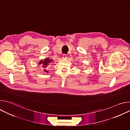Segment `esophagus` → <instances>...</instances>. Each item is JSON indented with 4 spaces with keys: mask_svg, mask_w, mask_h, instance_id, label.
Returning <instances> with one entry per match:
<instances>
[{
    "mask_svg": "<svg viewBox=\"0 0 130 130\" xmlns=\"http://www.w3.org/2000/svg\"><path fill=\"white\" fill-rule=\"evenodd\" d=\"M62 57H63V59H67V56L66 54H63Z\"/></svg>",
    "mask_w": 130,
    "mask_h": 130,
    "instance_id": "34e87169",
    "label": "esophagus"
}]
</instances>
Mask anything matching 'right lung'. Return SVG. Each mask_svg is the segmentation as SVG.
<instances>
[{
  "mask_svg": "<svg viewBox=\"0 0 130 130\" xmlns=\"http://www.w3.org/2000/svg\"><path fill=\"white\" fill-rule=\"evenodd\" d=\"M53 60L51 59H50L49 58H46V59H44V60H41L39 63V65H42V67L44 68L43 70L44 72L48 73V71L47 70V67L48 65H49V64L50 63H51V62H52Z\"/></svg>",
  "mask_w": 130,
  "mask_h": 130,
  "instance_id": "add662e5",
  "label": "right lung"
}]
</instances>
